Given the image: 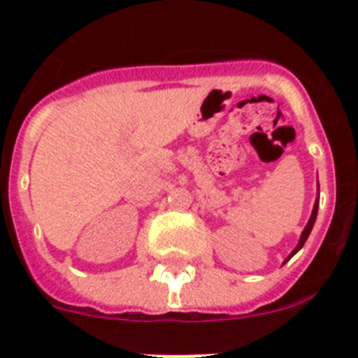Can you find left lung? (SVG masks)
<instances>
[{
	"instance_id": "obj_1",
	"label": "left lung",
	"mask_w": 358,
	"mask_h": 358,
	"mask_svg": "<svg viewBox=\"0 0 358 358\" xmlns=\"http://www.w3.org/2000/svg\"><path fill=\"white\" fill-rule=\"evenodd\" d=\"M317 211H319V197H317L315 204H313V211H312V216H310V220H308V223H306L305 230H303V232H301V237H299V243H298V246H296V248H294V251H292L291 255L287 256V259H286V262H289V259L292 258V256H294L296 252H298L299 249H301L303 246H305L306 239H308L310 232H312V229H313V223H315V218H317Z\"/></svg>"
}]
</instances>
